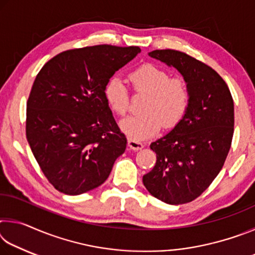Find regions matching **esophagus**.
Returning <instances> with one entry per match:
<instances>
[{
	"mask_svg": "<svg viewBox=\"0 0 255 255\" xmlns=\"http://www.w3.org/2000/svg\"><path fill=\"white\" fill-rule=\"evenodd\" d=\"M128 147L132 150H139L144 147V144L139 140L132 139V138H129L128 139Z\"/></svg>",
	"mask_w": 255,
	"mask_h": 255,
	"instance_id": "obj_1",
	"label": "esophagus"
}]
</instances>
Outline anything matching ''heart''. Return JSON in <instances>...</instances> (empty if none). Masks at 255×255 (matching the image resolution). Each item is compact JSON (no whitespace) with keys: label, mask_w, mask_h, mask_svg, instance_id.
<instances>
[{"label":"heart","mask_w":255,"mask_h":255,"mask_svg":"<svg viewBox=\"0 0 255 255\" xmlns=\"http://www.w3.org/2000/svg\"><path fill=\"white\" fill-rule=\"evenodd\" d=\"M128 82L137 96H145L143 114L129 116L120 122L122 130L132 139H144L161 129L178 125L190 105V89L182 77H170L165 70L146 63L128 76ZM105 98L110 109L118 116L127 114L129 96L119 79H111L105 86Z\"/></svg>","instance_id":"b5f03b06"}]
</instances>
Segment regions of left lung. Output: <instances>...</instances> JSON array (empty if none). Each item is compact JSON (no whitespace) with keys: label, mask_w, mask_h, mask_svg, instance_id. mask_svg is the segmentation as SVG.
<instances>
[{"label":"left lung","mask_w":255,"mask_h":255,"mask_svg":"<svg viewBox=\"0 0 255 255\" xmlns=\"http://www.w3.org/2000/svg\"><path fill=\"white\" fill-rule=\"evenodd\" d=\"M148 55L182 74L190 105L182 120L150 144L156 163L143 183L158 200L187 204L209 187L225 163L234 133V102L226 82L200 60L173 49Z\"/></svg>","instance_id":"obj_1"}]
</instances>
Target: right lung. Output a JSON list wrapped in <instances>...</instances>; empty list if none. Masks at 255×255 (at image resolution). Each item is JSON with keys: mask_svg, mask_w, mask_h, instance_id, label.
I'll return each mask as SVG.
<instances>
[{"mask_svg": "<svg viewBox=\"0 0 255 255\" xmlns=\"http://www.w3.org/2000/svg\"><path fill=\"white\" fill-rule=\"evenodd\" d=\"M140 53L137 46L99 45L63 51L36 76L25 135L42 173L59 192L77 196L101 185L126 149L105 86Z\"/></svg>", "mask_w": 255, "mask_h": 255, "instance_id": "1", "label": "right lung"}]
</instances>
